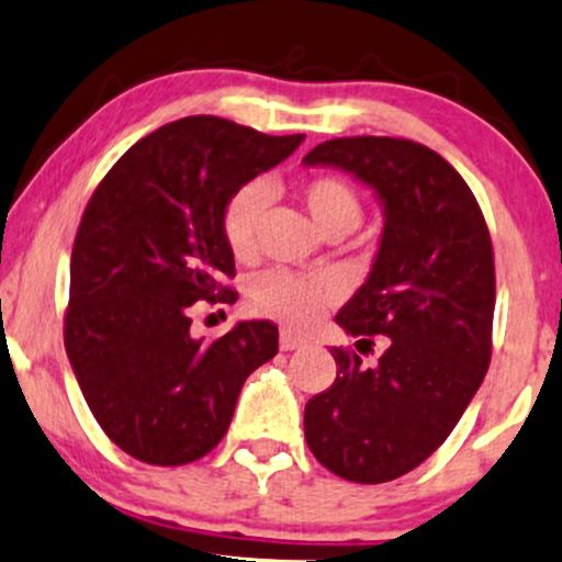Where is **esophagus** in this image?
<instances>
[{
  "label": "esophagus",
  "instance_id": "34e87169",
  "mask_svg": "<svg viewBox=\"0 0 562 562\" xmlns=\"http://www.w3.org/2000/svg\"><path fill=\"white\" fill-rule=\"evenodd\" d=\"M303 346H306V340L299 338V335H293L288 330L280 333V348H282V351H295V348H303Z\"/></svg>",
  "mask_w": 562,
  "mask_h": 562
}]
</instances>
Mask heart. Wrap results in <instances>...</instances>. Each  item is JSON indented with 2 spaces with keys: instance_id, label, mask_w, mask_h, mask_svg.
<instances>
[{
  "instance_id": "b5f03b06",
  "label": "heart",
  "mask_w": 562,
  "mask_h": 562,
  "mask_svg": "<svg viewBox=\"0 0 562 562\" xmlns=\"http://www.w3.org/2000/svg\"><path fill=\"white\" fill-rule=\"evenodd\" d=\"M301 203L322 235L351 232L362 222V203L353 187L338 177H314L301 187ZM272 190L263 182H250L229 198L224 209V240L237 259H250L256 250V232L267 211ZM340 295L333 274L299 277L285 269H272L256 277L248 290V303L256 314L272 317L288 327H308L319 319L325 306Z\"/></svg>"
}]
</instances>
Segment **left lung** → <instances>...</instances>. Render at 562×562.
I'll list each match as a JSON object with an SVG mask.
<instances>
[{
  "mask_svg": "<svg viewBox=\"0 0 562 562\" xmlns=\"http://www.w3.org/2000/svg\"><path fill=\"white\" fill-rule=\"evenodd\" d=\"M303 166H330L370 187L383 235L364 285L335 314L357 348L385 335L367 367L333 348L338 375L308 398L303 434L330 473L385 483L447 441L492 362V237L465 179L409 139L322 142Z\"/></svg>",
  "mask_w": 562,
  "mask_h": 562,
  "instance_id": "left-lung-1",
  "label": "left lung"
}]
</instances>
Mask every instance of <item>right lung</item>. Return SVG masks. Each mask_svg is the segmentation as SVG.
Here are the masks:
<instances>
[{
  "mask_svg": "<svg viewBox=\"0 0 562 562\" xmlns=\"http://www.w3.org/2000/svg\"><path fill=\"white\" fill-rule=\"evenodd\" d=\"M269 137L190 115L128 147L83 211L70 254L66 351L108 438L150 465H187L222 441L245 378L277 353V325L237 322L205 344L198 301H237L224 240L229 198L295 153Z\"/></svg>",
  "mask_w": 562,
  "mask_h": 562,
  "instance_id": "obj_1",
  "label": "right lung"
}]
</instances>
